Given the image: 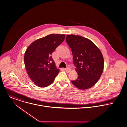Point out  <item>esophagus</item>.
I'll use <instances>...</instances> for the list:
<instances>
[{"label":"esophagus","instance_id":"34e87169","mask_svg":"<svg viewBox=\"0 0 127 127\" xmlns=\"http://www.w3.org/2000/svg\"><path fill=\"white\" fill-rule=\"evenodd\" d=\"M65 71L66 72H67V73H68L70 71V69L69 68H68V67H67V68H65Z\"/></svg>","mask_w":127,"mask_h":127}]
</instances>
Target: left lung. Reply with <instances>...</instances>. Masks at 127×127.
Returning <instances> with one entry per match:
<instances>
[{
  "label": "left lung",
  "instance_id": "left-lung-1",
  "mask_svg": "<svg viewBox=\"0 0 127 127\" xmlns=\"http://www.w3.org/2000/svg\"><path fill=\"white\" fill-rule=\"evenodd\" d=\"M65 40L71 49L78 73V78L71 83L80 90L91 88L103 72L104 60L101 51L91 40L81 36L67 35Z\"/></svg>",
  "mask_w": 127,
  "mask_h": 127
}]
</instances>
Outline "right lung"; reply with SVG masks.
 I'll use <instances>...</instances> for the list:
<instances>
[{
    "label": "right lung",
    "instance_id": "add662e5",
    "mask_svg": "<svg viewBox=\"0 0 127 127\" xmlns=\"http://www.w3.org/2000/svg\"><path fill=\"white\" fill-rule=\"evenodd\" d=\"M64 34H51L32 43L27 49L24 62L31 79L39 87L51 84L60 71L51 55L63 42Z\"/></svg>",
    "mask_w": 127,
    "mask_h": 127
}]
</instances>
